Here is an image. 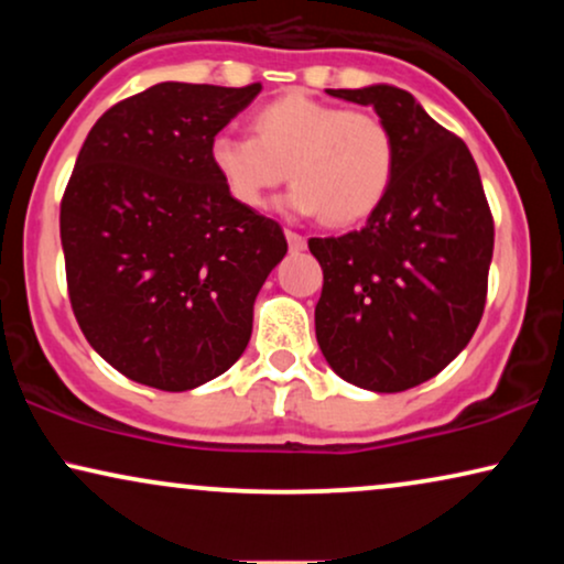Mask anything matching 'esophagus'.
<instances>
[{
	"label": "esophagus",
	"mask_w": 564,
	"mask_h": 564,
	"mask_svg": "<svg viewBox=\"0 0 564 564\" xmlns=\"http://www.w3.org/2000/svg\"><path fill=\"white\" fill-rule=\"evenodd\" d=\"M284 236H288V243H290V249L292 251H303L305 249V236H300V234H295V230H284Z\"/></svg>",
	"instance_id": "obj_1"
}]
</instances>
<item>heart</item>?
Masks as SVG:
<instances>
[{
  "label": "heart",
  "instance_id": "b5f03b06",
  "mask_svg": "<svg viewBox=\"0 0 564 564\" xmlns=\"http://www.w3.org/2000/svg\"><path fill=\"white\" fill-rule=\"evenodd\" d=\"M251 128L257 138L218 133L210 141L213 172L251 210H261L290 176V210L354 226L384 203L395 180V138L367 110L288 91L261 105Z\"/></svg>",
  "mask_w": 564,
  "mask_h": 564
}]
</instances>
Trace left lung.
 Masks as SVG:
<instances>
[{"instance_id": "8db88e82", "label": "left lung", "mask_w": 564, "mask_h": 564, "mask_svg": "<svg viewBox=\"0 0 564 564\" xmlns=\"http://www.w3.org/2000/svg\"><path fill=\"white\" fill-rule=\"evenodd\" d=\"M328 91L375 107L395 138L398 166L365 228L307 241L323 269L315 338L346 382L403 392L442 372L473 338L496 228L473 153L411 91Z\"/></svg>"}]
</instances>
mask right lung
<instances>
[{
	"label": "right lung",
	"mask_w": 564,
	"mask_h": 564,
	"mask_svg": "<svg viewBox=\"0 0 564 564\" xmlns=\"http://www.w3.org/2000/svg\"><path fill=\"white\" fill-rule=\"evenodd\" d=\"M261 91L161 82L89 130L61 199L68 300L99 357L166 392L210 382L251 338L288 253L280 223L228 195L210 141Z\"/></svg>",
	"instance_id": "right-lung-1"
}]
</instances>
